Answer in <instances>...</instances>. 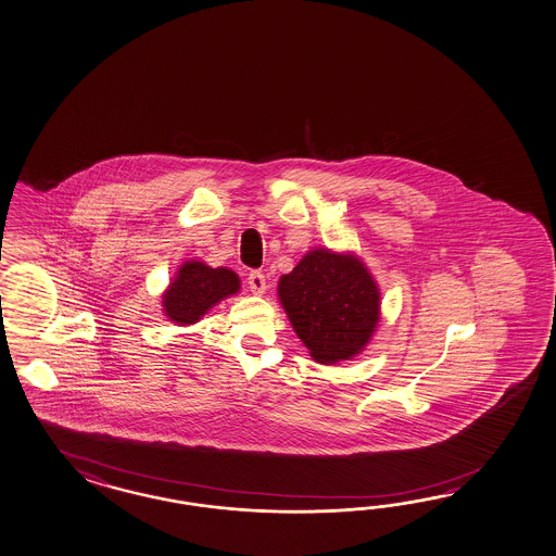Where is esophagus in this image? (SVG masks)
I'll return each instance as SVG.
<instances>
[{
  "mask_svg": "<svg viewBox=\"0 0 556 556\" xmlns=\"http://www.w3.org/2000/svg\"><path fill=\"white\" fill-rule=\"evenodd\" d=\"M247 283H249V289L253 291V293H265V289H267V281H265V275L261 271H251L249 273V277H247Z\"/></svg>",
  "mask_w": 556,
  "mask_h": 556,
  "instance_id": "obj_1",
  "label": "esophagus"
}]
</instances>
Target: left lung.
Masks as SVG:
<instances>
[{
    "instance_id": "1",
    "label": "left lung",
    "mask_w": 556,
    "mask_h": 556,
    "mask_svg": "<svg viewBox=\"0 0 556 556\" xmlns=\"http://www.w3.org/2000/svg\"><path fill=\"white\" fill-rule=\"evenodd\" d=\"M279 299L299 339L319 364L366 348L379 319L376 281L362 261L315 249L279 281Z\"/></svg>"
}]
</instances>
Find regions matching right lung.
I'll list each match as a JSON object with an SVG mask.
<instances>
[{
    "instance_id": "add662e5",
    "label": "right lung",
    "mask_w": 556,
    "mask_h": 556,
    "mask_svg": "<svg viewBox=\"0 0 556 556\" xmlns=\"http://www.w3.org/2000/svg\"><path fill=\"white\" fill-rule=\"evenodd\" d=\"M239 291L237 273L225 267H206L201 261H189L178 269L175 281L164 293L166 317L180 326L199 321L220 299Z\"/></svg>"
}]
</instances>
